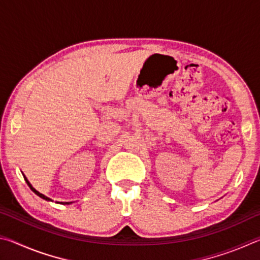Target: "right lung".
Masks as SVG:
<instances>
[{"label":"right lung","instance_id":"1","mask_svg":"<svg viewBox=\"0 0 260 260\" xmlns=\"http://www.w3.org/2000/svg\"><path fill=\"white\" fill-rule=\"evenodd\" d=\"M24 179H25V181H26V183H27L28 184V187L30 188V189H32V191L33 192H35V193H37V195L39 196V197H41V199H43V200H46V201H51L50 199H49V197H47V196H45V195H43V193H41V192H39L38 190H35V189L32 187V184H30L29 182H28V180L27 179H26V177H24ZM64 204H70L69 203V202H65V203Z\"/></svg>","mask_w":260,"mask_h":260}]
</instances>
